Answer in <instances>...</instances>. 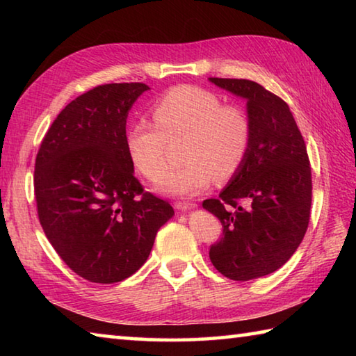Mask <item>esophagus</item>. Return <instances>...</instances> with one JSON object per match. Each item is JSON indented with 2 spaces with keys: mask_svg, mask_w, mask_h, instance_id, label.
<instances>
[{
  "mask_svg": "<svg viewBox=\"0 0 356 356\" xmlns=\"http://www.w3.org/2000/svg\"><path fill=\"white\" fill-rule=\"evenodd\" d=\"M195 207H196L195 202H184V201L176 202V209L182 210V212H186V210H193Z\"/></svg>",
  "mask_w": 356,
  "mask_h": 356,
  "instance_id": "obj_1",
  "label": "esophagus"
}]
</instances>
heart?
Here are the masks:
<instances>
[{
	"label": "heart",
	"instance_id": "b5f03b06",
	"mask_svg": "<svg viewBox=\"0 0 356 356\" xmlns=\"http://www.w3.org/2000/svg\"><path fill=\"white\" fill-rule=\"evenodd\" d=\"M154 122L136 119L125 134L131 163L144 177L156 179L165 167V141L185 136V165L162 175L154 188L170 196H193L213 177L234 176L246 159L251 120L242 108L222 105L212 91L176 86L152 105Z\"/></svg>",
	"mask_w": 356,
	"mask_h": 356
}]
</instances>
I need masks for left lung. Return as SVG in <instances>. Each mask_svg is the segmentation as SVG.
<instances>
[{
  "mask_svg": "<svg viewBox=\"0 0 356 356\" xmlns=\"http://www.w3.org/2000/svg\"><path fill=\"white\" fill-rule=\"evenodd\" d=\"M246 100L251 143L246 159L216 200L202 207L222 225L210 246L221 275L250 281L282 267L301 243L309 222L312 182L308 152L289 105L259 83L209 78Z\"/></svg>",
  "mask_w": 356,
  "mask_h": 356,
  "instance_id": "8db88e82",
  "label": "left lung"
}]
</instances>
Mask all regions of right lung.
<instances>
[{
	"label": "right lung",
	"mask_w": 356,
	"mask_h": 356,
	"mask_svg": "<svg viewBox=\"0 0 356 356\" xmlns=\"http://www.w3.org/2000/svg\"><path fill=\"white\" fill-rule=\"evenodd\" d=\"M149 89L102 84L72 100L35 159L42 229L63 261L91 282L113 284L138 272L174 216L170 204L143 190L125 147L130 108Z\"/></svg>",
	"instance_id": "1"
}]
</instances>
